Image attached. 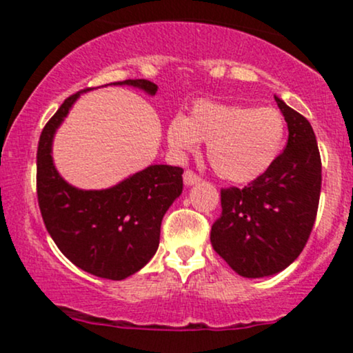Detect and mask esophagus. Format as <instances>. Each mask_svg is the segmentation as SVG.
I'll return each instance as SVG.
<instances>
[{
	"label": "esophagus",
	"instance_id": "obj_1",
	"mask_svg": "<svg viewBox=\"0 0 353 353\" xmlns=\"http://www.w3.org/2000/svg\"><path fill=\"white\" fill-rule=\"evenodd\" d=\"M199 181H201V177L197 176L192 169H185L184 171V184L185 185H194V184H197Z\"/></svg>",
	"mask_w": 353,
	"mask_h": 353
}]
</instances>
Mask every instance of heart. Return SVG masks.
Listing matches in <instances>:
<instances>
[{"instance_id": "1", "label": "heart", "mask_w": 353, "mask_h": 353, "mask_svg": "<svg viewBox=\"0 0 353 353\" xmlns=\"http://www.w3.org/2000/svg\"><path fill=\"white\" fill-rule=\"evenodd\" d=\"M285 123L277 109L199 101L189 117L174 116L168 143L176 152H192L208 143L216 174L230 182H249L272 165L282 149Z\"/></svg>"}]
</instances>
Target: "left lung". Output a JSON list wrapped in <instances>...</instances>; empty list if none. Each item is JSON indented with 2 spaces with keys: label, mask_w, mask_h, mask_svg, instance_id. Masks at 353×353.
I'll return each mask as SVG.
<instances>
[{
  "label": "left lung",
  "mask_w": 353,
  "mask_h": 353,
  "mask_svg": "<svg viewBox=\"0 0 353 353\" xmlns=\"http://www.w3.org/2000/svg\"><path fill=\"white\" fill-rule=\"evenodd\" d=\"M277 101L289 139L282 154L249 185L221 189L222 214L210 244L239 275L265 277L289 267L309 241L317 217L322 161L317 139L301 112Z\"/></svg>",
  "instance_id": "8db88e82"
}]
</instances>
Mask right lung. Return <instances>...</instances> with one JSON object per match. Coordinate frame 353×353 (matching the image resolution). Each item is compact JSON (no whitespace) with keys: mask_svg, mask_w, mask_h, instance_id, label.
I'll use <instances>...</instances> for the list:
<instances>
[{"mask_svg":"<svg viewBox=\"0 0 353 353\" xmlns=\"http://www.w3.org/2000/svg\"><path fill=\"white\" fill-rule=\"evenodd\" d=\"M128 84L156 94L148 79ZM81 91L64 99L43 128L36 154V192L48 232L58 249L79 269L109 281H123L143 269L159 245L165 210L182 192V172L176 165L156 164L103 190H83L68 184L51 157L52 136Z\"/></svg>","mask_w":353,"mask_h":353,"instance_id":"1","label":"right lung"}]
</instances>
